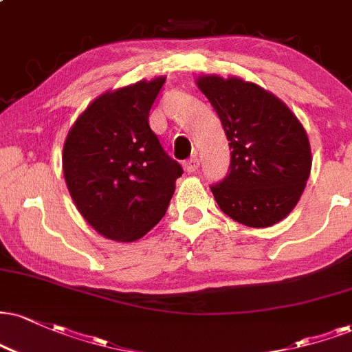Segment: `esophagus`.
<instances>
[{
	"label": "esophagus",
	"instance_id": "34e87169",
	"mask_svg": "<svg viewBox=\"0 0 352 352\" xmlns=\"http://www.w3.org/2000/svg\"><path fill=\"white\" fill-rule=\"evenodd\" d=\"M184 167H185V170L190 173L197 172L198 167H200V160H198L197 157H190L188 160H185L184 162Z\"/></svg>",
	"mask_w": 352,
	"mask_h": 352
}]
</instances>
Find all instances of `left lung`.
<instances>
[{
  "mask_svg": "<svg viewBox=\"0 0 352 352\" xmlns=\"http://www.w3.org/2000/svg\"><path fill=\"white\" fill-rule=\"evenodd\" d=\"M197 85L230 141V170L211 185L218 206L251 228L282 221L298 203L311 170L310 141L302 122L256 83L203 75Z\"/></svg>",
  "mask_w": 352,
  "mask_h": 352,
  "instance_id": "8db88e82",
  "label": "left lung"
}]
</instances>
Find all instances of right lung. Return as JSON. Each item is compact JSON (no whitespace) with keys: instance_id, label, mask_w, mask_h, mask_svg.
Returning <instances> with one entry per match:
<instances>
[{"instance_id":"obj_1","label":"right lung","mask_w":352,"mask_h":352,"mask_svg":"<svg viewBox=\"0 0 352 352\" xmlns=\"http://www.w3.org/2000/svg\"><path fill=\"white\" fill-rule=\"evenodd\" d=\"M164 77L107 91L90 103L63 144L67 188L82 217L104 238H142L167 211L182 177L149 126Z\"/></svg>"}]
</instances>
